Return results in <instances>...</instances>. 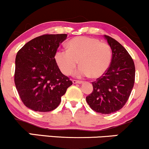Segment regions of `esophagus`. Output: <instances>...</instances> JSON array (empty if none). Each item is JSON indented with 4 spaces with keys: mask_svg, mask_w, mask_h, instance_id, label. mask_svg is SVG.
<instances>
[{
    "mask_svg": "<svg viewBox=\"0 0 149 149\" xmlns=\"http://www.w3.org/2000/svg\"><path fill=\"white\" fill-rule=\"evenodd\" d=\"M82 83H83L82 81H77V80H73V84H82Z\"/></svg>",
    "mask_w": 149,
    "mask_h": 149,
    "instance_id": "obj_1",
    "label": "esophagus"
}]
</instances>
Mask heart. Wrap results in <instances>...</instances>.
<instances>
[{
  "mask_svg": "<svg viewBox=\"0 0 149 149\" xmlns=\"http://www.w3.org/2000/svg\"><path fill=\"white\" fill-rule=\"evenodd\" d=\"M111 48L108 43L98 39L79 36L68 42V50H58L55 54V61L64 75H70L79 63L81 66L76 71L78 77L91 75L99 78L109 68L111 62Z\"/></svg>",
  "mask_w": 149,
  "mask_h": 149,
  "instance_id": "obj_1",
  "label": "heart"
}]
</instances>
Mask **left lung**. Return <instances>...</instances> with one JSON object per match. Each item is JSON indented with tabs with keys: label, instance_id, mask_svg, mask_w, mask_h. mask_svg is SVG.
I'll list each match as a JSON object with an SVG mask.
<instances>
[{
	"label": "left lung",
	"instance_id": "8db88e82",
	"mask_svg": "<svg viewBox=\"0 0 149 149\" xmlns=\"http://www.w3.org/2000/svg\"><path fill=\"white\" fill-rule=\"evenodd\" d=\"M112 51L110 66L92 82L93 91L86 97L90 107L97 113L116 112L127 102L135 81V65L125 48L111 37L104 36Z\"/></svg>",
	"mask_w": 149,
	"mask_h": 149
}]
</instances>
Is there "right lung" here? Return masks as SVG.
I'll use <instances>...</instances> for the list:
<instances>
[{"label":"right lung","instance_id":"obj_1","mask_svg":"<svg viewBox=\"0 0 149 149\" xmlns=\"http://www.w3.org/2000/svg\"><path fill=\"white\" fill-rule=\"evenodd\" d=\"M67 34H46L32 39L17 53L14 81L26 107L39 112L54 110L73 84L55 61Z\"/></svg>","mask_w":149,"mask_h":149}]
</instances>
